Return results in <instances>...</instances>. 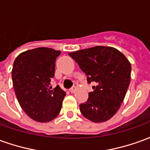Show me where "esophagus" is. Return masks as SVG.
I'll return each mask as SVG.
<instances>
[{
    "mask_svg": "<svg viewBox=\"0 0 150 150\" xmlns=\"http://www.w3.org/2000/svg\"><path fill=\"white\" fill-rule=\"evenodd\" d=\"M76 90H77L76 87H74V88H72L70 89V92H71V93H74V92H75V91H76Z\"/></svg>",
    "mask_w": 150,
    "mask_h": 150,
    "instance_id": "obj_1",
    "label": "esophagus"
}]
</instances>
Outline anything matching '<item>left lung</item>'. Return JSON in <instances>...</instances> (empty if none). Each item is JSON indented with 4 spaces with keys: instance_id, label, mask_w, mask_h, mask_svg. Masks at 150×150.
<instances>
[{
    "instance_id": "1",
    "label": "left lung",
    "mask_w": 150,
    "mask_h": 150,
    "mask_svg": "<svg viewBox=\"0 0 150 150\" xmlns=\"http://www.w3.org/2000/svg\"><path fill=\"white\" fill-rule=\"evenodd\" d=\"M87 75L96 83L87 102L79 105L82 115L92 122L111 119L125 97L131 78V64L122 53L111 46H97L69 53Z\"/></svg>"
}]
</instances>
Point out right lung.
<instances>
[{
    "label": "right lung",
    "instance_id": "right-lung-1",
    "mask_svg": "<svg viewBox=\"0 0 150 150\" xmlns=\"http://www.w3.org/2000/svg\"><path fill=\"white\" fill-rule=\"evenodd\" d=\"M61 51L38 47L21 53L16 58L12 79L18 103L29 117L38 122H49L62 108L66 92L59 85L51 87L55 60Z\"/></svg>",
    "mask_w": 150,
    "mask_h": 150
}]
</instances>
